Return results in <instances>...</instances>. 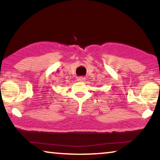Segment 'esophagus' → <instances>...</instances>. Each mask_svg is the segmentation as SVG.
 Here are the masks:
<instances>
[{
	"mask_svg": "<svg viewBox=\"0 0 160 160\" xmlns=\"http://www.w3.org/2000/svg\"><path fill=\"white\" fill-rule=\"evenodd\" d=\"M78 81H79V82H85V78H83V77H80V78H78Z\"/></svg>",
	"mask_w": 160,
	"mask_h": 160,
	"instance_id": "34e87169",
	"label": "esophagus"
}]
</instances>
